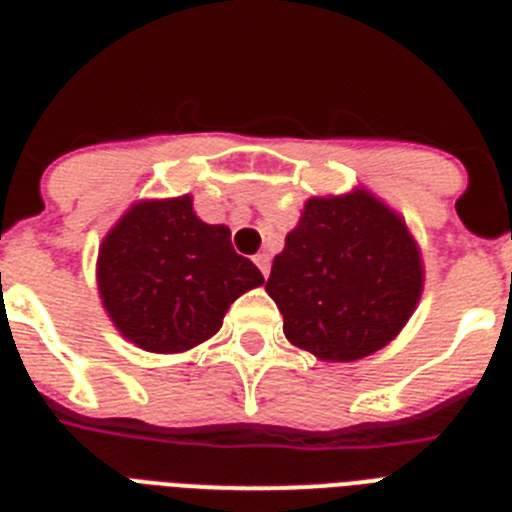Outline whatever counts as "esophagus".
<instances>
[{"label":"esophagus","mask_w":512,"mask_h":512,"mask_svg":"<svg viewBox=\"0 0 512 512\" xmlns=\"http://www.w3.org/2000/svg\"><path fill=\"white\" fill-rule=\"evenodd\" d=\"M253 261H256V266H259L261 269V274H264V277H269V269H271V256L266 251H261V253H256V256H253Z\"/></svg>","instance_id":"34e87169"}]
</instances>
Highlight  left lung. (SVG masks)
<instances>
[{"instance_id":"8db88e82","label":"left lung","mask_w":512,"mask_h":512,"mask_svg":"<svg viewBox=\"0 0 512 512\" xmlns=\"http://www.w3.org/2000/svg\"><path fill=\"white\" fill-rule=\"evenodd\" d=\"M266 292L289 343L320 361H356L405 328L423 259L405 220L372 192L312 197L274 256Z\"/></svg>"}]
</instances>
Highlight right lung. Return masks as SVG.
Wrapping results in <instances>:
<instances>
[{
	"instance_id": "right-lung-1",
	"label": "right lung",
	"mask_w": 512,
	"mask_h": 512,
	"mask_svg": "<svg viewBox=\"0 0 512 512\" xmlns=\"http://www.w3.org/2000/svg\"><path fill=\"white\" fill-rule=\"evenodd\" d=\"M102 305L122 336L151 354H182L215 336L243 292L264 284L233 251L225 225H207L192 197L135 202L104 235Z\"/></svg>"
}]
</instances>
